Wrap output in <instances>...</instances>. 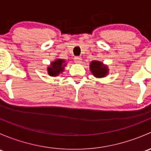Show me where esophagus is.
<instances>
[{"label": "esophagus", "mask_w": 151, "mask_h": 151, "mask_svg": "<svg viewBox=\"0 0 151 151\" xmlns=\"http://www.w3.org/2000/svg\"><path fill=\"white\" fill-rule=\"evenodd\" d=\"M74 63H81L82 58L80 57H75L74 58Z\"/></svg>", "instance_id": "34e87169"}]
</instances>
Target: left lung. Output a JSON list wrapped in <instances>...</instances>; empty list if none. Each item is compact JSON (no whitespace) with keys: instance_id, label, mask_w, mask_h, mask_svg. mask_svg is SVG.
<instances>
[{"instance_id":"8db88e82","label":"left lung","mask_w":151,"mask_h":151,"mask_svg":"<svg viewBox=\"0 0 151 151\" xmlns=\"http://www.w3.org/2000/svg\"><path fill=\"white\" fill-rule=\"evenodd\" d=\"M90 71L96 78H103L109 74V68L103 62L99 60H93L90 63Z\"/></svg>"}]
</instances>
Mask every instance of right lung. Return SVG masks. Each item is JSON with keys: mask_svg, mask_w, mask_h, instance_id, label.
<instances>
[{"mask_svg": "<svg viewBox=\"0 0 151 151\" xmlns=\"http://www.w3.org/2000/svg\"><path fill=\"white\" fill-rule=\"evenodd\" d=\"M66 66V60L64 59L57 58L51 62L50 66L47 67V73L50 77H57L64 71Z\"/></svg>", "mask_w": 151, "mask_h": 151, "instance_id": "add662e5", "label": "right lung"}]
</instances>
